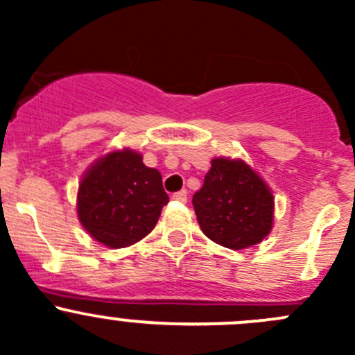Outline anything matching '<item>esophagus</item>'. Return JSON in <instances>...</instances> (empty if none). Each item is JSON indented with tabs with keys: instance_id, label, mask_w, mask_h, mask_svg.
Instances as JSON below:
<instances>
[{
	"instance_id": "obj_1",
	"label": "esophagus",
	"mask_w": 355,
	"mask_h": 355,
	"mask_svg": "<svg viewBox=\"0 0 355 355\" xmlns=\"http://www.w3.org/2000/svg\"><path fill=\"white\" fill-rule=\"evenodd\" d=\"M173 200H177V202H182V204H185L187 202V191H178V192H175L173 194Z\"/></svg>"
}]
</instances>
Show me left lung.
<instances>
[{
	"label": "left lung",
	"instance_id": "left-lung-1",
	"mask_svg": "<svg viewBox=\"0 0 355 355\" xmlns=\"http://www.w3.org/2000/svg\"><path fill=\"white\" fill-rule=\"evenodd\" d=\"M192 204L204 235L228 249L259 244L273 227V194L242 159L214 157Z\"/></svg>",
	"mask_w": 355,
	"mask_h": 355
}]
</instances>
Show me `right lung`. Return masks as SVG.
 Here are the masks:
<instances>
[{"mask_svg":"<svg viewBox=\"0 0 355 355\" xmlns=\"http://www.w3.org/2000/svg\"><path fill=\"white\" fill-rule=\"evenodd\" d=\"M166 202L159 171L146 166L139 153L123 149L85 171L78 185L77 214L92 239L120 249L144 239Z\"/></svg>","mask_w":355,"mask_h":355,"instance_id":"1","label":"right lung"}]
</instances>
